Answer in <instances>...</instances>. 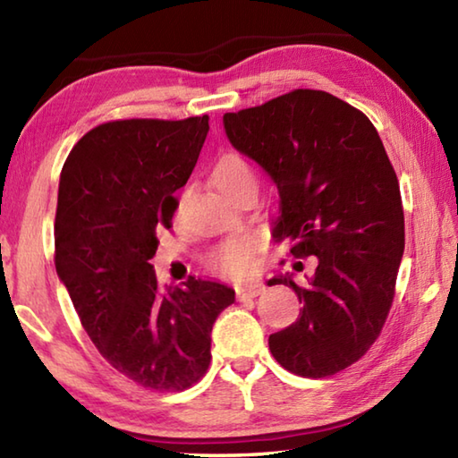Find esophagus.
I'll use <instances>...</instances> for the list:
<instances>
[{"instance_id": "esophagus-1", "label": "esophagus", "mask_w": 458, "mask_h": 458, "mask_svg": "<svg viewBox=\"0 0 458 458\" xmlns=\"http://www.w3.org/2000/svg\"><path fill=\"white\" fill-rule=\"evenodd\" d=\"M262 291H265V286H262L260 283H246V284H240V286H238L236 294H238L240 301H244V299L259 297V294H260Z\"/></svg>"}]
</instances>
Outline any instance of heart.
<instances>
[{"label": "heart", "instance_id": "obj_1", "mask_svg": "<svg viewBox=\"0 0 458 458\" xmlns=\"http://www.w3.org/2000/svg\"><path fill=\"white\" fill-rule=\"evenodd\" d=\"M214 185L224 196L232 198L246 185H254V174L250 165L238 155H222L214 167ZM259 242L252 236L232 238L216 248L210 254V265L228 276H244L254 268Z\"/></svg>", "mask_w": 458, "mask_h": 458}]
</instances>
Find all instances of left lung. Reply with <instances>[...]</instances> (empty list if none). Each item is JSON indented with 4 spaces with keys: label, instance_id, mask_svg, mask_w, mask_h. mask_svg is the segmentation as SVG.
Instances as JSON below:
<instances>
[{
    "label": "left lung",
    "instance_id": "obj_1",
    "mask_svg": "<svg viewBox=\"0 0 458 458\" xmlns=\"http://www.w3.org/2000/svg\"><path fill=\"white\" fill-rule=\"evenodd\" d=\"M222 121L232 147L276 185L275 238L317 260L303 284L291 273L268 281L291 286L303 305L268 337L270 352L297 376L337 374L377 339L404 254L400 185L382 139L358 108L309 89Z\"/></svg>",
    "mask_w": 458,
    "mask_h": 458
}]
</instances>
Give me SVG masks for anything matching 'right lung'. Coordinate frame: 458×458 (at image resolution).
Wrapping results in <instances>:
<instances>
[{
	"mask_svg": "<svg viewBox=\"0 0 458 458\" xmlns=\"http://www.w3.org/2000/svg\"><path fill=\"white\" fill-rule=\"evenodd\" d=\"M208 131V114L105 123L72 147L60 174L58 278L100 355L159 392L206 374L216 317L234 303V289L218 281L161 286L149 262L155 230L172 228L174 193L190 180Z\"/></svg>",
	"mask_w": 458,
	"mask_h": 458,
	"instance_id": "obj_1",
	"label": "right lung"
}]
</instances>
